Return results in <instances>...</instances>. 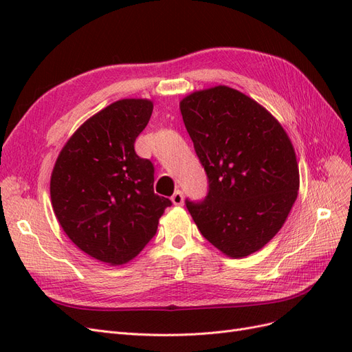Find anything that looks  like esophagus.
<instances>
[{"mask_svg":"<svg viewBox=\"0 0 352 352\" xmlns=\"http://www.w3.org/2000/svg\"><path fill=\"white\" fill-rule=\"evenodd\" d=\"M172 202L175 206H184V194L182 190H175V194L172 195Z\"/></svg>","mask_w":352,"mask_h":352,"instance_id":"obj_1","label":"esophagus"}]
</instances>
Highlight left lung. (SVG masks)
Masks as SVG:
<instances>
[{
	"instance_id": "obj_1",
	"label": "left lung",
	"mask_w": 352,
	"mask_h": 352,
	"mask_svg": "<svg viewBox=\"0 0 352 352\" xmlns=\"http://www.w3.org/2000/svg\"><path fill=\"white\" fill-rule=\"evenodd\" d=\"M180 113L208 179L204 199L185 201L202 236L232 258L261 250L300 189L289 136L263 105L225 85L188 95Z\"/></svg>"
}]
</instances>
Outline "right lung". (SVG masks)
<instances>
[{"instance_id":"obj_1","label":"right lung","mask_w":352,"mask_h":352,"mask_svg":"<svg viewBox=\"0 0 352 352\" xmlns=\"http://www.w3.org/2000/svg\"><path fill=\"white\" fill-rule=\"evenodd\" d=\"M150 100H119L72 135L52 168L51 204L79 250L113 265L136 257L172 201L154 194V166L135 153Z\"/></svg>"}]
</instances>
